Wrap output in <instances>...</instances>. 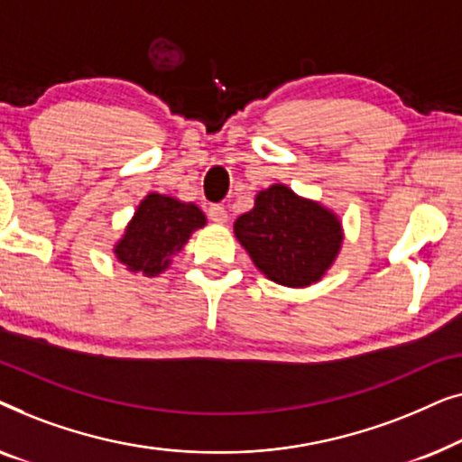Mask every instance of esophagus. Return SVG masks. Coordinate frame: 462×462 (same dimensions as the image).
<instances>
[{"mask_svg":"<svg viewBox=\"0 0 462 462\" xmlns=\"http://www.w3.org/2000/svg\"><path fill=\"white\" fill-rule=\"evenodd\" d=\"M208 217H210V220L212 223H217V225H225L226 223V210L223 206H218V204H212L210 208H208Z\"/></svg>","mask_w":462,"mask_h":462,"instance_id":"obj_1","label":"esophagus"}]
</instances>
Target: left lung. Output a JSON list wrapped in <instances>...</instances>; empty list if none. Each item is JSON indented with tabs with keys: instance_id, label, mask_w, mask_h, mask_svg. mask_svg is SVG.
Masks as SVG:
<instances>
[{
	"instance_id": "obj_1",
	"label": "left lung",
	"mask_w": 462,
	"mask_h": 462,
	"mask_svg": "<svg viewBox=\"0 0 462 462\" xmlns=\"http://www.w3.org/2000/svg\"><path fill=\"white\" fill-rule=\"evenodd\" d=\"M233 231L256 269L288 288L319 282L343 244L337 214L286 185L258 193L254 208L236 220Z\"/></svg>"
}]
</instances>
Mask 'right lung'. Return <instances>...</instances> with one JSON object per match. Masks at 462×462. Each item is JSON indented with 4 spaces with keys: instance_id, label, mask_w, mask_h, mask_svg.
<instances>
[{
    "instance_id": "obj_1",
    "label": "right lung",
    "mask_w": 462,
    "mask_h": 462,
    "mask_svg": "<svg viewBox=\"0 0 462 462\" xmlns=\"http://www.w3.org/2000/svg\"><path fill=\"white\" fill-rule=\"evenodd\" d=\"M204 225V212L195 204L149 193L138 204L113 252L132 273L157 277L170 267L172 256L182 250L191 233Z\"/></svg>"
}]
</instances>
